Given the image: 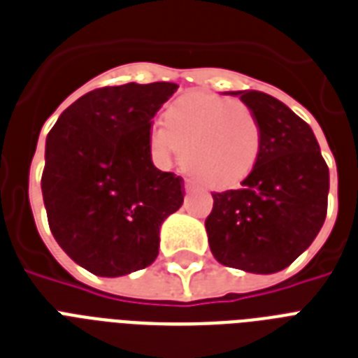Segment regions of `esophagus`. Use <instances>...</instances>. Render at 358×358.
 <instances>
[{
    "label": "esophagus",
    "instance_id": "1",
    "mask_svg": "<svg viewBox=\"0 0 358 358\" xmlns=\"http://www.w3.org/2000/svg\"><path fill=\"white\" fill-rule=\"evenodd\" d=\"M185 191H187V193H191V191H195V184H193L191 180H187V182H185Z\"/></svg>",
    "mask_w": 358,
    "mask_h": 358
}]
</instances>
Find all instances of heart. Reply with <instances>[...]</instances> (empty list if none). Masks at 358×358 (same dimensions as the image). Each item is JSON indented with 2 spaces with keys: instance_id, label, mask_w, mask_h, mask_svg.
<instances>
[{
  "instance_id": "1",
  "label": "heart",
  "mask_w": 358,
  "mask_h": 358,
  "mask_svg": "<svg viewBox=\"0 0 358 358\" xmlns=\"http://www.w3.org/2000/svg\"><path fill=\"white\" fill-rule=\"evenodd\" d=\"M152 152L184 154V167L210 189H230L252 171L262 145V126L252 109L232 98L195 92L165 111V124H152Z\"/></svg>"
}]
</instances>
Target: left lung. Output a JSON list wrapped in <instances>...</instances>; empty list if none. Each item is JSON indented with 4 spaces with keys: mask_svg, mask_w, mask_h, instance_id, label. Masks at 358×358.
Instances as JSON below:
<instances>
[{
    "mask_svg": "<svg viewBox=\"0 0 358 358\" xmlns=\"http://www.w3.org/2000/svg\"><path fill=\"white\" fill-rule=\"evenodd\" d=\"M262 126L260 154L239 189L212 193L208 243L219 264L269 275L310 247L327 215L329 167L314 131L280 100L238 91Z\"/></svg>",
    "mask_w": 358,
    "mask_h": 358,
    "instance_id": "8db88e82",
    "label": "left lung"
}]
</instances>
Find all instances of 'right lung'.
<instances>
[{
	"mask_svg": "<svg viewBox=\"0 0 358 358\" xmlns=\"http://www.w3.org/2000/svg\"><path fill=\"white\" fill-rule=\"evenodd\" d=\"M176 89L167 81L94 89L48 134V224L61 249L98 277L150 266L159 227L184 202V180L154 167L148 143L152 119Z\"/></svg>",
	"mask_w": 358,
	"mask_h": 358,
	"instance_id": "obj_1",
	"label": "right lung"
}]
</instances>
